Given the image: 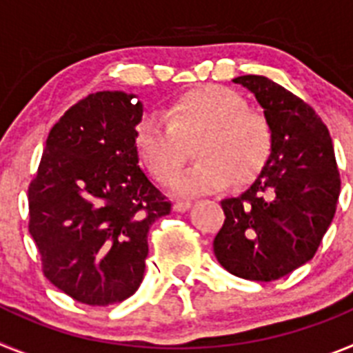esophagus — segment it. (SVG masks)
I'll return each mask as SVG.
<instances>
[{"mask_svg":"<svg viewBox=\"0 0 353 353\" xmlns=\"http://www.w3.org/2000/svg\"><path fill=\"white\" fill-rule=\"evenodd\" d=\"M191 201H176V203L173 205V210L174 212H187L189 208H191Z\"/></svg>","mask_w":353,"mask_h":353,"instance_id":"1","label":"esophagus"}]
</instances>
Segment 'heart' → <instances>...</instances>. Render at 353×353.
Instances as JSON below:
<instances>
[{
	"label": "heart",
	"instance_id": "obj_1",
	"mask_svg": "<svg viewBox=\"0 0 353 353\" xmlns=\"http://www.w3.org/2000/svg\"><path fill=\"white\" fill-rule=\"evenodd\" d=\"M199 162L173 182L180 196L221 191L235 180L256 179L272 152V130L261 114L249 111L242 95L207 84L180 95L162 114H145L134 127V148L157 182L168 183L196 143Z\"/></svg>",
	"mask_w": 353,
	"mask_h": 353
}]
</instances>
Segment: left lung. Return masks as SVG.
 I'll return each instance as SVG.
<instances>
[{"mask_svg":"<svg viewBox=\"0 0 353 353\" xmlns=\"http://www.w3.org/2000/svg\"><path fill=\"white\" fill-rule=\"evenodd\" d=\"M263 108L272 152L248 191L221 201L215 258L230 274L269 283L311 260L334 219L341 180L329 129L311 105L263 76H240Z\"/></svg>","mask_w":353,"mask_h":353,"instance_id":"8db88e82","label":"left lung"}]
</instances>
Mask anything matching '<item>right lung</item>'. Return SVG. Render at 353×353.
Masks as SVG:
<instances>
[{"instance_id":"obj_1","label":"right lung","mask_w":353,"mask_h":353,"mask_svg":"<svg viewBox=\"0 0 353 353\" xmlns=\"http://www.w3.org/2000/svg\"><path fill=\"white\" fill-rule=\"evenodd\" d=\"M134 93L97 92L51 129L28 189L30 233L46 277L88 305L125 301L139 288L150 226L171 212L139 168Z\"/></svg>"}]
</instances>
